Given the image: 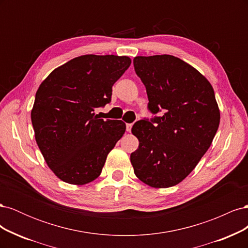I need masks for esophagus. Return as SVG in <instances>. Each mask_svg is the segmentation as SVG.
<instances>
[{"mask_svg":"<svg viewBox=\"0 0 248 248\" xmlns=\"http://www.w3.org/2000/svg\"><path fill=\"white\" fill-rule=\"evenodd\" d=\"M132 128V124H126V131L127 132H130Z\"/></svg>","mask_w":248,"mask_h":248,"instance_id":"obj_1","label":"esophagus"}]
</instances>
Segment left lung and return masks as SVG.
I'll use <instances>...</instances> for the list:
<instances>
[{
  "label": "left lung",
  "instance_id": "8db88e82",
  "mask_svg": "<svg viewBox=\"0 0 248 248\" xmlns=\"http://www.w3.org/2000/svg\"><path fill=\"white\" fill-rule=\"evenodd\" d=\"M133 65L146 87L148 108L162 115L132 126L140 144L130 161L140 181L168 188L183 181L211 146L220 122L218 104L209 80L181 59L140 56Z\"/></svg>",
  "mask_w": 248,
  "mask_h": 248
}]
</instances>
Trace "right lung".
I'll return each instance as SVG.
<instances>
[{
	"mask_svg": "<svg viewBox=\"0 0 248 248\" xmlns=\"http://www.w3.org/2000/svg\"><path fill=\"white\" fill-rule=\"evenodd\" d=\"M131 64L126 56L85 55L51 71L36 92L31 111L36 142L62 181L84 185L101 174L126 125L98 119L112 86Z\"/></svg>",
	"mask_w": 248,
	"mask_h": 248,
	"instance_id": "obj_1",
	"label": "right lung"
}]
</instances>
